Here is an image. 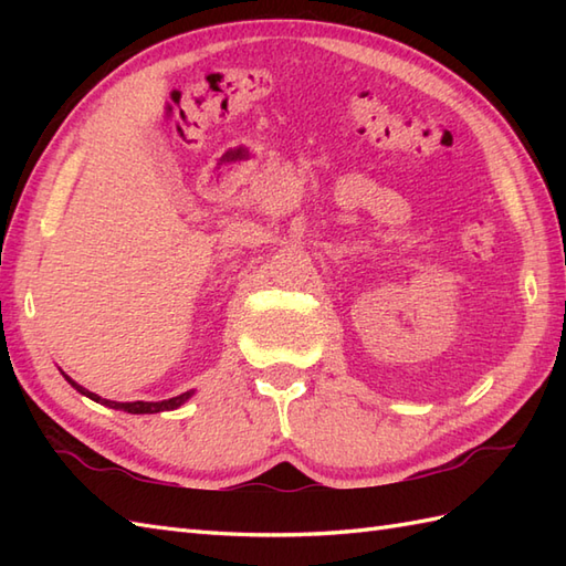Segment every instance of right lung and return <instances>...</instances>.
<instances>
[{
  "label": "right lung",
  "instance_id": "add662e5",
  "mask_svg": "<svg viewBox=\"0 0 566 566\" xmlns=\"http://www.w3.org/2000/svg\"><path fill=\"white\" fill-rule=\"evenodd\" d=\"M63 377H65L80 394L90 396L92 401H97V403H102V406H109V408H116V411H126V413H160V411H172V408H179V406H182V403L189 399L191 394H195V391H185V394L172 396V399H165V401H128V403H122V401L102 399V396H97V394H92L90 389L80 387V384L72 381V379L65 375V371H63Z\"/></svg>",
  "mask_w": 566,
  "mask_h": 566
}]
</instances>
